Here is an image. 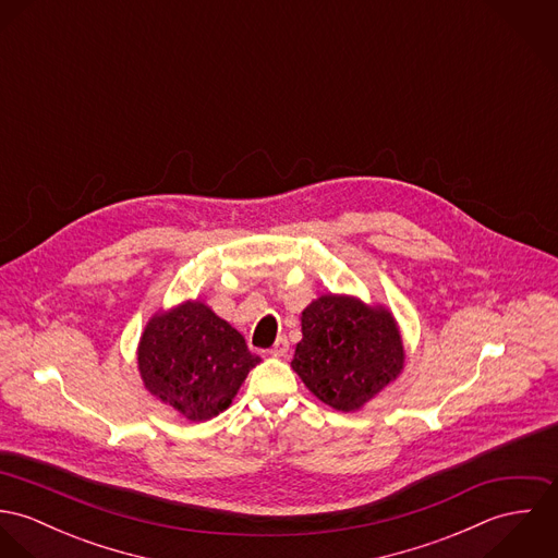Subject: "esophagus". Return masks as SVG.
<instances>
[{"mask_svg": "<svg viewBox=\"0 0 558 558\" xmlns=\"http://www.w3.org/2000/svg\"><path fill=\"white\" fill-rule=\"evenodd\" d=\"M288 350H290V341H288V337H279V339L275 341V345H272L270 354H272V356H286V354H288Z\"/></svg>", "mask_w": 558, "mask_h": 558, "instance_id": "1", "label": "esophagus"}]
</instances>
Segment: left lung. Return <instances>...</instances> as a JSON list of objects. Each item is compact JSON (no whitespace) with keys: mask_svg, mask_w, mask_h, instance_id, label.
<instances>
[{"mask_svg":"<svg viewBox=\"0 0 558 558\" xmlns=\"http://www.w3.org/2000/svg\"><path fill=\"white\" fill-rule=\"evenodd\" d=\"M301 322L303 339L296 343L292 369L335 410H359L398 378L403 345L387 310L326 294L303 312Z\"/></svg>","mask_w":558,"mask_h":558,"instance_id":"8db88e82","label":"left lung"}]
</instances>
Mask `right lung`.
<instances>
[{
  "label": "right lung",
  "instance_id": "obj_1",
  "mask_svg": "<svg viewBox=\"0 0 558 558\" xmlns=\"http://www.w3.org/2000/svg\"><path fill=\"white\" fill-rule=\"evenodd\" d=\"M137 363L155 398L189 421H206L232 403L259 356L236 328L195 301L148 322Z\"/></svg>",
  "mask_w": 558,
  "mask_h": 558
}]
</instances>
